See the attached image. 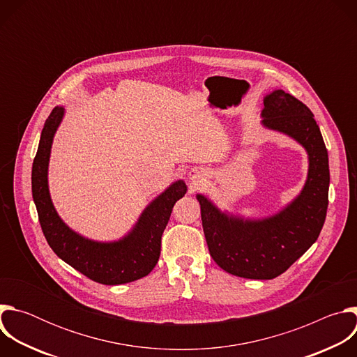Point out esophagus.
Returning <instances> with one entry per match:
<instances>
[{
    "instance_id": "1",
    "label": "esophagus",
    "mask_w": 357,
    "mask_h": 357,
    "mask_svg": "<svg viewBox=\"0 0 357 357\" xmlns=\"http://www.w3.org/2000/svg\"><path fill=\"white\" fill-rule=\"evenodd\" d=\"M190 179H192V182L199 183V182H202V174L199 171H192L190 172Z\"/></svg>"
}]
</instances>
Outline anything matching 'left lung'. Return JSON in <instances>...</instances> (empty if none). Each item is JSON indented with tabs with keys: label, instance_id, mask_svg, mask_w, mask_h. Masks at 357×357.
I'll list each match as a JSON object with an SVG mask.
<instances>
[{
	"label": "left lung",
	"instance_id": "obj_1",
	"mask_svg": "<svg viewBox=\"0 0 357 357\" xmlns=\"http://www.w3.org/2000/svg\"><path fill=\"white\" fill-rule=\"evenodd\" d=\"M261 117L264 127L307 149L310 168L301 193L277 215L257 220L220 212L206 196L196 195L212 259L225 271L250 280L281 275L317 241L329 192L328 151L312 112L289 93L274 90L264 97Z\"/></svg>",
	"mask_w": 357,
	"mask_h": 357
}]
</instances>
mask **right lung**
Masks as SVG:
<instances>
[{"label":"right lung","mask_w":357,"mask_h":357,"mask_svg":"<svg viewBox=\"0 0 357 357\" xmlns=\"http://www.w3.org/2000/svg\"><path fill=\"white\" fill-rule=\"evenodd\" d=\"M63 114V107H55L45 121L32 165V197L45 238L59 259L96 282L119 285L139 280L158 263L162 233L175 202L186 193V185L176 181L165 189L145 208L132 230L119 241L101 243L77 234L56 213L47 188L50 148Z\"/></svg>","instance_id":"1"}]
</instances>
